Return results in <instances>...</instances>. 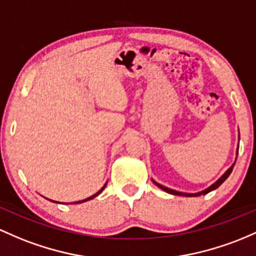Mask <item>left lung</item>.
Wrapping results in <instances>:
<instances>
[{"label": "left lung", "mask_w": 256, "mask_h": 256, "mask_svg": "<svg viewBox=\"0 0 256 256\" xmlns=\"http://www.w3.org/2000/svg\"><path fill=\"white\" fill-rule=\"evenodd\" d=\"M237 154H238V150H237ZM234 164H236V162H234ZM234 164L232 165L231 168H230L228 170L226 171V172L222 176H221L220 178L218 180V181L215 182L214 184H212V186H210L209 188H206V190H202V192H198V193H194V194H190V193H181V192H178V190H170V188H168V187H165V186H162V184H156V181H153L154 184H156V186H158L159 188H162V190H165V192H168V193H170V194H175V196H202V194H206V193H209V192H212V190H216V188H218V186H220L221 184H224V180H226L227 178H228L230 176V174L232 172V170H233V166H234Z\"/></svg>", "instance_id": "obj_1"}]
</instances>
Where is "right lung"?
I'll list each match as a JSON object with an SVG mask.
<instances>
[{
    "label": "right lung",
    "instance_id": "1",
    "mask_svg": "<svg viewBox=\"0 0 256 256\" xmlns=\"http://www.w3.org/2000/svg\"><path fill=\"white\" fill-rule=\"evenodd\" d=\"M104 187H106V184H104V186H103V188H100V190H98V192L96 193V194H94V196H90V198H87V199H84V200L76 202V203H82V202H86V200H88V199H92V198H94V196H98V194H100V192H102V190H104Z\"/></svg>",
    "mask_w": 256,
    "mask_h": 256
}]
</instances>
